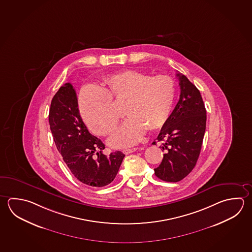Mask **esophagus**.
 Returning <instances> with one entry per match:
<instances>
[{"mask_svg":"<svg viewBox=\"0 0 252 252\" xmlns=\"http://www.w3.org/2000/svg\"><path fill=\"white\" fill-rule=\"evenodd\" d=\"M137 148H129V149H124V154H125V155H128V154H131V153H133V152L137 151Z\"/></svg>","mask_w":252,"mask_h":252,"instance_id":"esophagus-1","label":"esophagus"}]
</instances>
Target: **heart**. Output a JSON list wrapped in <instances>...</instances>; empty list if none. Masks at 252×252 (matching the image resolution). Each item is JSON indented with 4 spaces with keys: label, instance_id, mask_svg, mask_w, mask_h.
<instances>
[{
    "label": "heart",
    "instance_id": "1",
    "mask_svg": "<svg viewBox=\"0 0 252 252\" xmlns=\"http://www.w3.org/2000/svg\"><path fill=\"white\" fill-rule=\"evenodd\" d=\"M176 96L174 80L168 75L151 77L127 70L105 78L102 88L86 86L79 97L80 111L93 132L107 136L115 130L119 116L112 99L125 100L128 117L109 139L114 147L132 146L147 130L161 128L169 120Z\"/></svg>",
    "mask_w": 252,
    "mask_h": 252
}]
</instances>
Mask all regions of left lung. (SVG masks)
I'll return each instance as SVG.
<instances>
[{
    "label": "left lung",
    "mask_w": 252,
    "mask_h": 252,
    "mask_svg": "<svg viewBox=\"0 0 252 252\" xmlns=\"http://www.w3.org/2000/svg\"><path fill=\"white\" fill-rule=\"evenodd\" d=\"M176 75L180 85L179 100L156 138L166 153L155 174L166 182H179L192 171L206 128V109L200 91L182 73Z\"/></svg>",
    "instance_id": "8db88e82"
}]
</instances>
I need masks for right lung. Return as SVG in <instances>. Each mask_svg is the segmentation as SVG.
I'll return each mask as SVG.
<instances>
[{
  "instance_id": "add662e5",
  "label": "right lung",
  "mask_w": 252,
  "mask_h": 252,
  "mask_svg": "<svg viewBox=\"0 0 252 252\" xmlns=\"http://www.w3.org/2000/svg\"><path fill=\"white\" fill-rule=\"evenodd\" d=\"M49 123L56 147L79 181L102 188L115 179L125 155L121 151L111 153L109 156L102 153L105 144L89 132L71 83H64L53 96Z\"/></svg>"
}]
</instances>
